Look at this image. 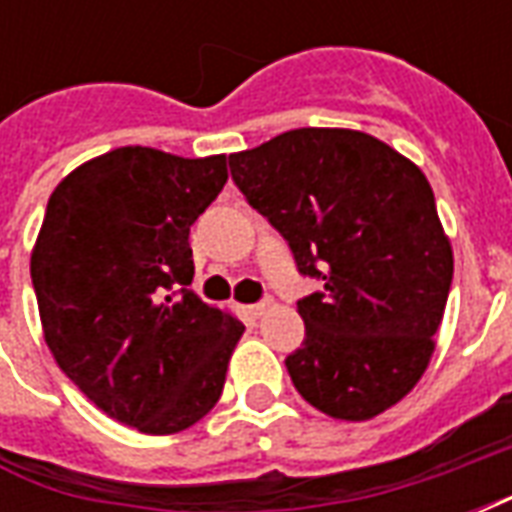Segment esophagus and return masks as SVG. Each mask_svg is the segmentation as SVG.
I'll return each instance as SVG.
<instances>
[{
	"label": "esophagus",
	"instance_id": "esophagus-1",
	"mask_svg": "<svg viewBox=\"0 0 512 512\" xmlns=\"http://www.w3.org/2000/svg\"><path fill=\"white\" fill-rule=\"evenodd\" d=\"M266 310H271V301H257V304H252L249 307V315H255V318H260V315H266Z\"/></svg>",
	"mask_w": 512,
	"mask_h": 512
}]
</instances>
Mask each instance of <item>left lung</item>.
<instances>
[{
    "label": "left lung",
    "mask_w": 512,
    "mask_h": 512,
    "mask_svg": "<svg viewBox=\"0 0 512 512\" xmlns=\"http://www.w3.org/2000/svg\"><path fill=\"white\" fill-rule=\"evenodd\" d=\"M246 202L323 288L299 301L304 343L285 359L323 414L365 422L417 386L452 285V246L428 178L381 139L296 128L230 156Z\"/></svg>",
    "instance_id": "left-lung-1"
}]
</instances>
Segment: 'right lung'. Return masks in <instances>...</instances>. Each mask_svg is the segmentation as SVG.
I'll return each instance as SVG.
<instances>
[{"label": "right lung", "mask_w": 512, "mask_h": 512, "mask_svg": "<svg viewBox=\"0 0 512 512\" xmlns=\"http://www.w3.org/2000/svg\"><path fill=\"white\" fill-rule=\"evenodd\" d=\"M227 183V158L117 147L51 191L29 271L57 365L106 417L150 436L222 397L244 323L189 290V227Z\"/></svg>", "instance_id": "1"}]
</instances>
